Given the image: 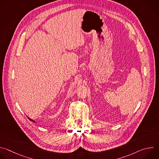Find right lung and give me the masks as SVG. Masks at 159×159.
I'll return each mask as SVG.
<instances>
[{
  "label": "right lung",
  "instance_id": "1",
  "mask_svg": "<svg viewBox=\"0 0 159 159\" xmlns=\"http://www.w3.org/2000/svg\"><path fill=\"white\" fill-rule=\"evenodd\" d=\"M28 118H29V120H30V121H33V122H34V123H36V122H35V121H34V120H32V119H31V118H29V117H28Z\"/></svg>",
  "mask_w": 159,
  "mask_h": 159
}]
</instances>
